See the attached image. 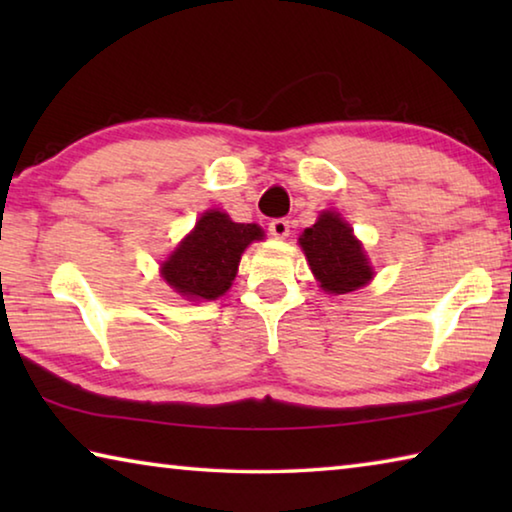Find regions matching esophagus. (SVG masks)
<instances>
[{
  "mask_svg": "<svg viewBox=\"0 0 512 512\" xmlns=\"http://www.w3.org/2000/svg\"><path fill=\"white\" fill-rule=\"evenodd\" d=\"M268 232H271V235L277 237V239L289 237V221L287 219H273L271 223H268Z\"/></svg>",
  "mask_w": 512,
  "mask_h": 512,
  "instance_id": "34e87169",
  "label": "esophagus"
}]
</instances>
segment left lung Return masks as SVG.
I'll return each mask as SVG.
<instances>
[{
  "label": "left lung",
  "instance_id": "left-lung-1",
  "mask_svg": "<svg viewBox=\"0 0 512 512\" xmlns=\"http://www.w3.org/2000/svg\"><path fill=\"white\" fill-rule=\"evenodd\" d=\"M300 246L320 287L329 293H350L372 277L361 244L339 214H320L318 221L302 232Z\"/></svg>",
  "mask_w": 512,
  "mask_h": 512
}]
</instances>
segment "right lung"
Segmentation results:
<instances>
[{
    "label": "right lung",
    "mask_w": 512,
    "mask_h": 512,
    "mask_svg": "<svg viewBox=\"0 0 512 512\" xmlns=\"http://www.w3.org/2000/svg\"><path fill=\"white\" fill-rule=\"evenodd\" d=\"M264 232L255 223H235L219 210L205 212L183 244L162 264V277L180 296L216 300L235 280L241 253Z\"/></svg>",
    "instance_id": "add662e5"
}]
</instances>
